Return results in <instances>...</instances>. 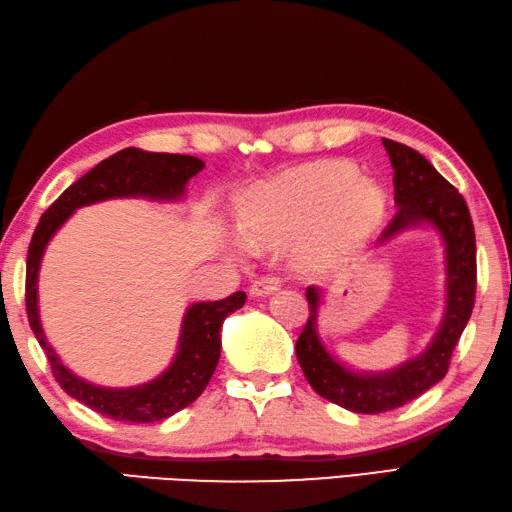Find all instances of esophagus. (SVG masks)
Instances as JSON below:
<instances>
[{
  "label": "esophagus",
  "instance_id": "1",
  "mask_svg": "<svg viewBox=\"0 0 512 512\" xmlns=\"http://www.w3.org/2000/svg\"><path fill=\"white\" fill-rule=\"evenodd\" d=\"M280 286H282L280 277L273 275V273H268V275L257 277V280L250 284V295H253V297H266V295L275 293Z\"/></svg>",
  "mask_w": 512,
  "mask_h": 512
}]
</instances>
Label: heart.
Returning <instances> with one entry per match:
<instances>
[{
    "instance_id": "obj_1",
    "label": "heart",
    "mask_w": 512,
    "mask_h": 512,
    "mask_svg": "<svg viewBox=\"0 0 512 512\" xmlns=\"http://www.w3.org/2000/svg\"><path fill=\"white\" fill-rule=\"evenodd\" d=\"M345 161L320 163L257 190L241 221L257 244H275L315 228L322 248H340L376 224L385 197L376 183L358 179Z\"/></svg>"
}]
</instances>
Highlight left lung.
I'll return each instance as SVG.
<instances>
[{
	"mask_svg": "<svg viewBox=\"0 0 512 512\" xmlns=\"http://www.w3.org/2000/svg\"><path fill=\"white\" fill-rule=\"evenodd\" d=\"M383 145L394 167L396 215L378 237V246L407 228L423 224L436 228L445 246V313L439 331L421 356L385 374H358L324 349L318 333L320 291L315 286L306 288L311 313L295 342L297 362L322 398L358 414L396 410L448 374L452 351L475 306L477 288L475 226L466 199L412 147L389 138H383Z\"/></svg>",
	"mask_w": 512,
	"mask_h": 512,
	"instance_id": "obj_1",
	"label": "left lung"
}]
</instances>
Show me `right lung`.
<instances>
[{"label": "right lung", "instance_id": "right-lung-1", "mask_svg": "<svg viewBox=\"0 0 512 512\" xmlns=\"http://www.w3.org/2000/svg\"><path fill=\"white\" fill-rule=\"evenodd\" d=\"M203 161L185 154H159L127 147L98 163L82 179L60 194V199L44 212L37 224L29 257H26V313L37 342L51 362V371L71 398L85 403L94 412L129 423H154L176 414L197 401L210 383L221 353V324L232 311L246 302V293L237 291L226 300L197 302L183 315L179 349L172 365L159 378L136 387H100L78 378L62 365L58 353L46 342L37 311V273L49 244L64 221L89 203L116 197H147L156 201L179 199L185 183L203 170Z\"/></svg>", "mask_w": 512, "mask_h": 512}]
</instances>
